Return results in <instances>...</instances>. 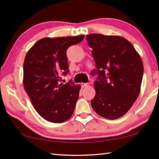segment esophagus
Masks as SVG:
<instances>
[{"mask_svg": "<svg viewBox=\"0 0 159 159\" xmlns=\"http://www.w3.org/2000/svg\"><path fill=\"white\" fill-rule=\"evenodd\" d=\"M81 85L83 88H85V87H88L89 84L88 83H81Z\"/></svg>", "mask_w": 159, "mask_h": 159, "instance_id": "obj_1", "label": "esophagus"}]
</instances>
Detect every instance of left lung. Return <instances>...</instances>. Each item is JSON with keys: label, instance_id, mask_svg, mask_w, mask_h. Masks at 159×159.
I'll list each match as a JSON object with an SVG mask.
<instances>
[{"label": "left lung", "instance_id": "1", "mask_svg": "<svg viewBox=\"0 0 159 159\" xmlns=\"http://www.w3.org/2000/svg\"><path fill=\"white\" fill-rule=\"evenodd\" d=\"M92 48L98 74L95 96L91 105L107 119L123 116L138 99L144 66L140 56L125 38L90 34L86 36Z\"/></svg>", "mask_w": 159, "mask_h": 159}]
</instances>
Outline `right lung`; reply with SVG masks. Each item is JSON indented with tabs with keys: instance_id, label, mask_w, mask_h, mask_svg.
<instances>
[{
	"instance_id": "1",
	"label": "right lung",
	"mask_w": 159,
	"mask_h": 159,
	"mask_svg": "<svg viewBox=\"0 0 159 159\" xmlns=\"http://www.w3.org/2000/svg\"><path fill=\"white\" fill-rule=\"evenodd\" d=\"M84 35L43 38L26 54L23 84L36 111L44 119L62 123L74 114L80 86L70 80L61 83L60 74L69 73L66 50L81 42Z\"/></svg>"
}]
</instances>
